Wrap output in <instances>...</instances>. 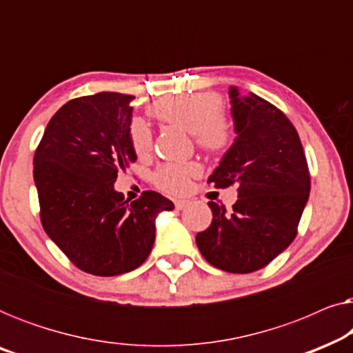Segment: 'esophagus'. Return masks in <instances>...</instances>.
<instances>
[{
    "mask_svg": "<svg viewBox=\"0 0 353 353\" xmlns=\"http://www.w3.org/2000/svg\"><path fill=\"white\" fill-rule=\"evenodd\" d=\"M188 204H190V202H188V201H175V207H176V209L178 210H183V209H185V207H188Z\"/></svg>",
    "mask_w": 353,
    "mask_h": 353,
    "instance_id": "obj_1",
    "label": "esophagus"
}]
</instances>
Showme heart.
Returning <instances> with one entry per match:
<instances>
[{"label": "heart", "instance_id": "1", "mask_svg": "<svg viewBox=\"0 0 353 353\" xmlns=\"http://www.w3.org/2000/svg\"><path fill=\"white\" fill-rule=\"evenodd\" d=\"M223 103L214 93H185L165 96L149 109L161 122L191 133L196 146L210 156H221L234 139L233 125L221 114ZM128 141L138 157H148L152 151V132L143 119H133L128 125ZM199 173L196 163H163L154 173V183L170 194H183L190 180Z\"/></svg>", "mask_w": 353, "mask_h": 353}]
</instances>
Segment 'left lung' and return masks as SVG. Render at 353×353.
<instances>
[{"instance_id": "1", "label": "left lung", "mask_w": 353, "mask_h": 353, "mask_svg": "<svg viewBox=\"0 0 353 353\" xmlns=\"http://www.w3.org/2000/svg\"><path fill=\"white\" fill-rule=\"evenodd\" d=\"M233 146L209 176L219 188L238 185L233 210L209 202L212 223L196 236L215 268L252 273L267 267L297 236L310 192V173L297 130L276 105L231 86Z\"/></svg>"}]
</instances>
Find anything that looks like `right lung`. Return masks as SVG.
<instances>
[{
    "label": "right lung",
    "instance_id": "obj_1",
    "mask_svg": "<svg viewBox=\"0 0 353 353\" xmlns=\"http://www.w3.org/2000/svg\"><path fill=\"white\" fill-rule=\"evenodd\" d=\"M134 96L98 93L62 105L33 156V178L46 234L77 268L117 276L151 254L159 212L173 202L156 191L125 201L117 173L137 161L128 141Z\"/></svg>",
    "mask_w": 353,
    "mask_h": 353
}]
</instances>
